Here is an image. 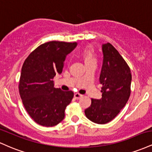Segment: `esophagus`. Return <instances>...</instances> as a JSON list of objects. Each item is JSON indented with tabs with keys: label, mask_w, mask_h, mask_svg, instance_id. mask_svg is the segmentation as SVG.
I'll return each mask as SVG.
<instances>
[{
	"label": "esophagus",
	"mask_w": 152,
	"mask_h": 152,
	"mask_svg": "<svg viewBox=\"0 0 152 152\" xmlns=\"http://www.w3.org/2000/svg\"><path fill=\"white\" fill-rule=\"evenodd\" d=\"M83 97V95H81V94H78V93H76L74 94V98L76 99H77V100H78V99H80L81 98H82Z\"/></svg>",
	"instance_id": "34e87169"
}]
</instances>
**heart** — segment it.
Listing matches in <instances>:
<instances>
[{"label": "heart", "mask_w": 152, "mask_h": 152, "mask_svg": "<svg viewBox=\"0 0 152 152\" xmlns=\"http://www.w3.org/2000/svg\"><path fill=\"white\" fill-rule=\"evenodd\" d=\"M81 56L84 60L85 64L96 61L95 50L91 46H88L83 48V50H81Z\"/></svg>", "instance_id": "b5f03b06"}]
</instances>
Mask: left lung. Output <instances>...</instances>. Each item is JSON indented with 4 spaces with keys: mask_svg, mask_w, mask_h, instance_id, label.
<instances>
[{
    "mask_svg": "<svg viewBox=\"0 0 152 152\" xmlns=\"http://www.w3.org/2000/svg\"><path fill=\"white\" fill-rule=\"evenodd\" d=\"M104 55L99 81L102 85V98L91 99L85 110L90 121L104 124L117 116L128 102L131 94L132 74L130 68L111 43L102 45Z\"/></svg>",
    "mask_w": 152,
    "mask_h": 152,
    "instance_id": "1",
    "label": "left lung"
}]
</instances>
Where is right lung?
Instances as JSON below:
<instances>
[{
  "label": "right lung",
  "mask_w": 152,
  "mask_h": 152,
  "mask_svg": "<svg viewBox=\"0 0 152 152\" xmlns=\"http://www.w3.org/2000/svg\"><path fill=\"white\" fill-rule=\"evenodd\" d=\"M77 43L50 41L36 48L23 64L19 93L24 107L34 121L50 127L65 117L74 92L54 88V76L61 74L66 56Z\"/></svg>",
  "instance_id": "add662e5"
}]
</instances>
